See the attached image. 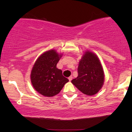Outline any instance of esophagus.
Listing matches in <instances>:
<instances>
[{
  "label": "esophagus",
  "instance_id": "1",
  "mask_svg": "<svg viewBox=\"0 0 132 132\" xmlns=\"http://www.w3.org/2000/svg\"><path fill=\"white\" fill-rule=\"evenodd\" d=\"M68 79L69 80V81H71V80L72 79V76H70V77H69V78H68Z\"/></svg>",
  "mask_w": 132,
  "mask_h": 132
}]
</instances>
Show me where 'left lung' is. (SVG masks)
<instances>
[{"instance_id":"8db88e82","label":"left lung","mask_w":132,"mask_h":132,"mask_svg":"<svg viewBox=\"0 0 132 132\" xmlns=\"http://www.w3.org/2000/svg\"><path fill=\"white\" fill-rule=\"evenodd\" d=\"M78 76L71 82L80 91L87 95H93L102 88L104 72L99 58L93 53L86 51L79 63Z\"/></svg>"}]
</instances>
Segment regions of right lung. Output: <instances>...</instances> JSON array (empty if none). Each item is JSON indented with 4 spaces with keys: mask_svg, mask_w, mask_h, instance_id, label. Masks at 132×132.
<instances>
[{
    "mask_svg": "<svg viewBox=\"0 0 132 132\" xmlns=\"http://www.w3.org/2000/svg\"><path fill=\"white\" fill-rule=\"evenodd\" d=\"M62 54L54 50L43 53L35 61L31 69V82L34 89L40 94L53 97L59 93L69 80L63 76L56 64Z\"/></svg>",
    "mask_w": 132,
    "mask_h": 132,
    "instance_id": "1",
    "label": "right lung"
}]
</instances>
